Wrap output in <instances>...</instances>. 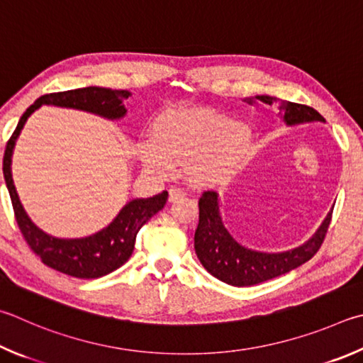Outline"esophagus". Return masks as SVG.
<instances>
[{
  "instance_id": "obj_1",
  "label": "esophagus",
  "mask_w": 363,
  "mask_h": 363,
  "mask_svg": "<svg viewBox=\"0 0 363 363\" xmlns=\"http://www.w3.org/2000/svg\"><path fill=\"white\" fill-rule=\"evenodd\" d=\"M184 196H186V194H184L182 190H179V189H169L168 201H169V203H174V201H177V200H182Z\"/></svg>"
}]
</instances>
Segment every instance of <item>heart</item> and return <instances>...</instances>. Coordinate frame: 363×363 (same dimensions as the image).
I'll return each mask as SVG.
<instances>
[{"instance_id":"heart-1","label":"heart","mask_w":363,"mask_h":363,"mask_svg":"<svg viewBox=\"0 0 363 363\" xmlns=\"http://www.w3.org/2000/svg\"><path fill=\"white\" fill-rule=\"evenodd\" d=\"M247 123L213 109H171L155 118L150 140L136 146L147 169L160 176L186 167L194 186H213L233 173L252 147Z\"/></svg>"}]
</instances>
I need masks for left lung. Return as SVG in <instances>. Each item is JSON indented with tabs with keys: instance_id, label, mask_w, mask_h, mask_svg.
Returning a JSON list of instances; mask_svg holds the SVG:
<instances>
[{
	"instance_id": "obj_1",
	"label": "left lung",
	"mask_w": 363,
	"mask_h": 363,
	"mask_svg": "<svg viewBox=\"0 0 363 363\" xmlns=\"http://www.w3.org/2000/svg\"><path fill=\"white\" fill-rule=\"evenodd\" d=\"M245 101L249 104L260 101L268 106H276L278 116H281L287 127L311 122L325 123V118L318 111L305 106V104L284 101L281 98L269 95H255L252 98H245ZM199 206L200 220L195 230L196 257L209 274L235 287L260 284L263 281L292 272L296 267L308 262L322 245L333 209L328 211L318 230L303 245L282 250V252H262V250L242 246L223 225L219 194L214 190L204 192Z\"/></svg>"
}]
</instances>
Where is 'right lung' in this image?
<instances>
[{
    "label": "right lung",
    "mask_w": 363,
    "mask_h": 363,
    "mask_svg": "<svg viewBox=\"0 0 363 363\" xmlns=\"http://www.w3.org/2000/svg\"><path fill=\"white\" fill-rule=\"evenodd\" d=\"M130 96L128 90H111L103 87H84L68 91H58L39 96L18 121V125L6 146L3 174L8 186L16 219L25 241L33 252L41 257L45 265L79 279H95L113 273L127 262L135 249L136 235L150 217L163 209L168 192L133 199L118 211L113 222L90 236L84 238H57L45 233L26 214L23 204L12 179V154L28 117L41 106L69 108L100 116L108 121H121L127 114L123 101Z\"/></svg>",
    "instance_id": "add662e5"
}]
</instances>
